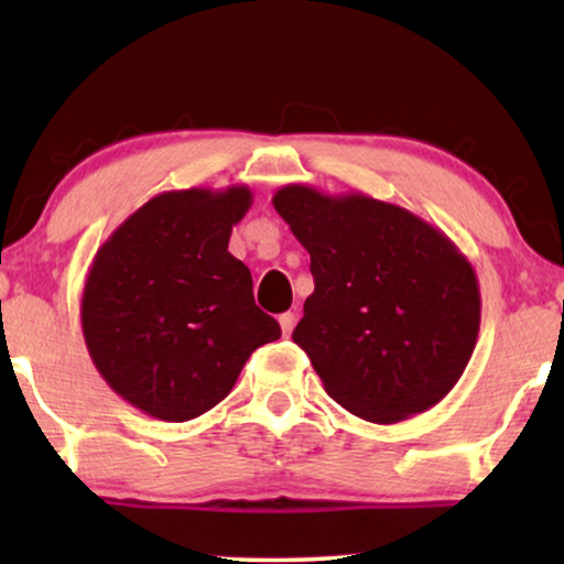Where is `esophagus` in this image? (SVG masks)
Here are the masks:
<instances>
[{
	"label": "esophagus",
	"instance_id": "1",
	"mask_svg": "<svg viewBox=\"0 0 564 564\" xmlns=\"http://www.w3.org/2000/svg\"><path fill=\"white\" fill-rule=\"evenodd\" d=\"M295 313H282L280 315V328H282V336H290L292 328H295Z\"/></svg>",
	"mask_w": 564,
	"mask_h": 564
}]
</instances>
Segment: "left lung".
<instances>
[{
  "instance_id": "left-lung-1",
  "label": "left lung",
  "mask_w": 564,
  "mask_h": 564,
  "mask_svg": "<svg viewBox=\"0 0 564 564\" xmlns=\"http://www.w3.org/2000/svg\"><path fill=\"white\" fill-rule=\"evenodd\" d=\"M315 280L292 341L338 405L372 423L429 411L465 372L480 288L465 253L405 207L288 184L272 197Z\"/></svg>"
}]
</instances>
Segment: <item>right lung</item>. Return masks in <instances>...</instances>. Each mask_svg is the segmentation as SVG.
Instances as JSON below:
<instances>
[{
	"mask_svg": "<svg viewBox=\"0 0 564 564\" xmlns=\"http://www.w3.org/2000/svg\"><path fill=\"white\" fill-rule=\"evenodd\" d=\"M253 203L246 184L161 192L120 223L82 292L89 357L122 400L182 423L234 390L246 359L282 336L228 251Z\"/></svg>",
	"mask_w": 564,
	"mask_h": 564,
	"instance_id": "1",
	"label": "right lung"
}]
</instances>
